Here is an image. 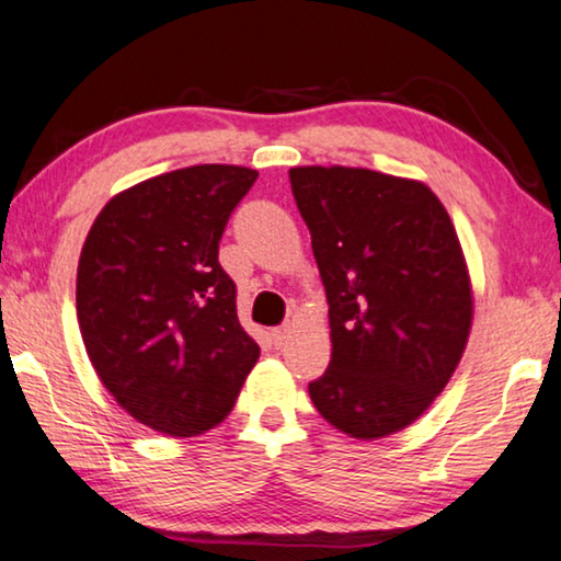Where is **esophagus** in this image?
<instances>
[{
    "label": "esophagus",
    "instance_id": "obj_1",
    "mask_svg": "<svg viewBox=\"0 0 561 561\" xmlns=\"http://www.w3.org/2000/svg\"><path fill=\"white\" fill-rule=\"evenodd\" d=\"M287 332H289L287 324H282V328H274V330H272L274 345H284V340H287Z\"/></svg>",
    "mask_w": 561,
    "mask_h": 561
}]
</instances>
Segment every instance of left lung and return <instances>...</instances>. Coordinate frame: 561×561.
<instances>
[{"label":"left lung","instance_id":"1","mask_svg":"<svg viewBox=\"0 0 561 561\" xmlns=\"http://www.w3.org/2000/svg\"><path fill=\"white\" fill-rule=\"evenodd\" d=\"M289 183L330 305V367L309 398L347 436H390L440 396L468 342L454 221L425 183L398 175L302 165Z\"/></svg>","mask_w":561,"mask_h":561}]
</instances>
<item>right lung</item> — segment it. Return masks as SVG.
Wrapping results in <instances>:
<instances>
[{
  "instance_id": "1",
  "label": "right lung",
  "mask_w": 561,
  "mask_h": 561,
  "mask_svg": "<svg viewBox=\"0 0 561 561\" xmlns=\"http://www.w3.org/2000/svg\"><path fill=\"white\" fill-rule=\"evenodd\" d=\"M244 165H188L105 204L78 264L88 357L138 423L186 438L237 403L259 345L237 317L219 241L254 186Z\"/></svg>"
}]
</instances>
